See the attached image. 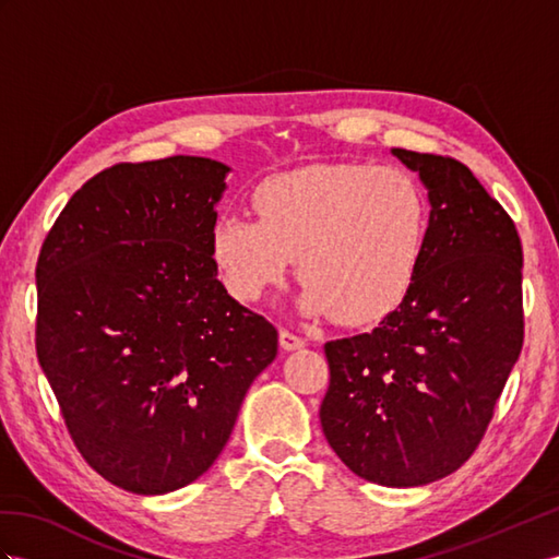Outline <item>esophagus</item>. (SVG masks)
Segmentation results:
<instances>
[{
	"label": "esophagus",
	"instance_id": "34e87169",
	"mask_svg": "<svg viewBox=\"0 0 559 559\" xmlns=\"http://www.w3.org/2000/svg\"><path fill=\"white\" fill-rule=\"evenodd\" d=\"M278 342H281V347L285 352H295V349L305 347V340L295 335V333H290V331H285V328H281V331H278Z\"/></svg>",
	"mask_w": 559,
	"mask_h": 559
}]
</instances>
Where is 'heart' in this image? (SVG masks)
<instances>
[{
    "instance_id": "1",
    "label": "heart",
    "mask_w": 559,
    "mask_h": 559,
    "mask_svg": "<svg viewBox=\"0 0 559 559\" xmlns=\"http://www.w3.org/2000/svg\"><path fill=\"white\" fill-rule=\"evenodd\" d=\"M257 219L226 212L210 234L212 264L238 302H260L299 257L297 307L347 325L382 321L404 302L425 254L429 210L399 167L321 165L264 179Z\"/></svg>"
}]
</instances>
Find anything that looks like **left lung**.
<instances>
[{
  "instance_id": "left-lung-1",
  "label": "left lung",
  "mask_w": 559,
  "mask_h": 559,
  "mask_svg": "<svg viewBox=\"0 0 559 559\" xmlns=\"http://www.w3.org/2000/svg\"><path fill=\"white\" fill-rule=\"evenodd\" d=\"M429 200L411 293L370 333L325 342L321 427L354 475L394 489L461 467L493 416L524 340L522 242L453 157L392 148Z\"/></svg>"
}]
</instances>
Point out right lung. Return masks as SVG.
Returning <instances> with one entry per match:
<instances>
[{
  "label": "right lung",
  "instance_id": "obj_1",
  "mask_svg": "<svg viewBox=\"0 0 559 559\" xmlns=\"http://www.w3.org/2000/svg\"><path fill=\"white\" fill-rule=\"evenodd\" d=\"M231 167L122 163L68 200L37 260V359L75 447L124 491L195 481L234 432L278 333L217 278Z\"/></svg>",
  "mask_w": 559,
  "mask_h": 559
}]
</instances>
